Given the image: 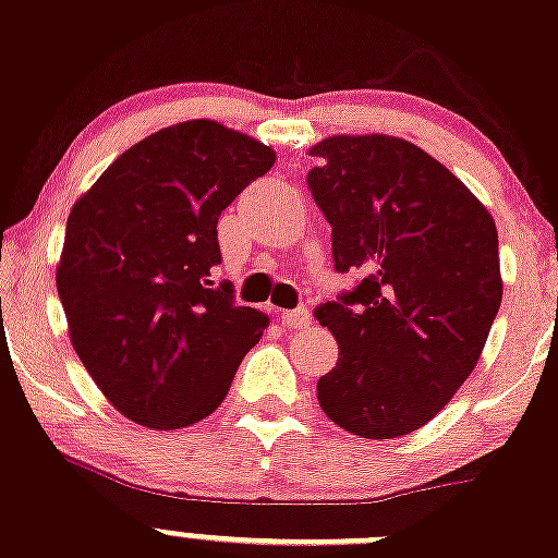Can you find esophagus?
<instances>
[{
  "label": "esophagus",
  "instance_id": "1",
  "mask_svg": "<svg viewBox=\"0 0 558 558\" xmlns=\"http://www.w3.org/2000/svg\"><path fill=\"white\" fill-rule=\"evenodd\" d=\"M280 320H283V326L289 328H307L313 318H310L307 307H296V310H280Z\"/></svg>",
  "mask_w": 558,
  "mask_h": 558
}]
</instances>
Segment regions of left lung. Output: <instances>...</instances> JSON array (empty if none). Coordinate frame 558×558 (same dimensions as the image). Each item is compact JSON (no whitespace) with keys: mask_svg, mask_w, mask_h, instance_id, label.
Wrapping results in <instances>:
<instances>
[{"mask_svg":"<svg viewBox=\"0 0 558 558\" xmlns=\"http://www.w3.org/2000/svg\"><path fill=\"white\" fill-rule=\"evenodd\" d=\"M310 155L333 269L363 275L315 310L339 344L318 379L320 409L353 436H407L478 363L502 302L497 227L449 168L403 138L331 136Z\"/></svg>","mask_w":558,"mask_h":558,"instance_id":"obj_1","label":"left lung"}]
</instances>
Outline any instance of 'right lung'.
<instances>
[{
	"label": "right lung",
	"instance_id": "add662e5",
	"mask_svg": "<svg viewBox=\"0 0 558 558\" xmlns=\"http://www.w3.org/2000/svg\"><path fill=\"white\" fill-rule=\"evenodd\" d=\"M275 151L214 120L122 151L66 221L56 286L80 361L111 407L157 430L219 409L267 315L214 283L221 210Z\"/></svg>",
	"mask_w": 558,
	"mask_h": 558
}]
</instances>
